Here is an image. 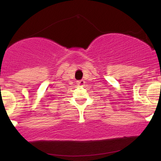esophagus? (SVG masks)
Here are the masks:
<instances>
[{"label": "esophagus", "instance_id": "esophagus-1", "mask_svg": "<svg viewBox=\"0 0 161 161\" xmlns=\"http://www.w3.org/2000/svg\"><path fill=\"white\" fill-rule=\"evenodd\" d=\"M85 81L84 80H79V81H77V85H78L80 87H82L83 86L85 85Z\"/></svg>", "mask_w": 161, "mask_h": 161}]
</instances>
